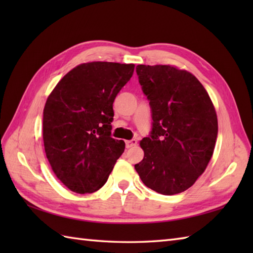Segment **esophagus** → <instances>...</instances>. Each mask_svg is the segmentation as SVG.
<instances>
[{"instance_id":"34e87169","label":"esophagus","mask_w":253,"mask_h":253,"mask_svg":"<svg viewBox=\"0 0 253 253\" xmlns=\"http://www.w3.org/2000/svg\"><path fill=\"white\" fill-rule=\"evenodd\" d=\"M136 144H137V140H136V139H131V140H127V141H126V148H127V149L132 148V147H135Z\"/></svg>"}]
</instances>
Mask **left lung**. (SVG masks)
Masks as SVG:
<instances>
[{"label":"left lung","mask_w":253,"mask_h":253,"mask_svg":"<svg viewBox=\"0 0 253 253\" xmlns=\"http://www.w3.org/2000/svg\"><path fill=\"white\" fill-rule=\"evenodd\" d=\"M136 72L150 101L152 129L140 146L135 165L142 182L161 195L190 188L212 158L217 138V116L201 83L169 65H138Z\"/></svg>","instance_id":"1"}]
</instances>
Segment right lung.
I'll use <instances>...</instances> for the list:
<instances>
[{"label": "right lung", "instance_id": "1", "mask_svg": "<svg viewBox=\"0 0 253 253\" xmlns=\"http://www.w3.org/2000/svg\"><path fill=\"white\" fill-rule=\"evenodd\" d=\"M133 69V64H82L61 79L46 100V158L57 178L74 192L99 190L125 150V142L111 137L113 102Z\"/></svg>", "mask_w": 253, "mask_h": 253}]
</instances>
